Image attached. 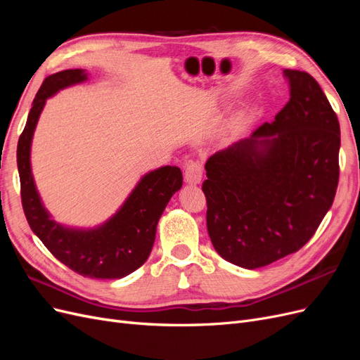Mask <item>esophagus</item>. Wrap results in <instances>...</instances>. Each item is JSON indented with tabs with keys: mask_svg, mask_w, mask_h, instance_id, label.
Returning <instances> with one entry per match:
<instances>
[{
	"mask_svg": "<svg viewBox=\"0 0 360 360\" xmlns=\"http://www.w3.org/2000/svg\"><path fill=\"white\" fill-rule=\"evenodd\" d=\"M202 179V163L200 160H189L184 165V180L189 184H198Z\"/></svg>",
	"mask_w": 360,
	"mask_h": 360,
	"instance_id": "esophagus-1",
	"label": "esophagus"
}]
</instances>
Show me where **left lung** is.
Instances as JSON below:
<instances>
[{
    "mask_svg": "<svg viewBox=\"0 0 360 360\" xmlns=\"http://www.w3.org/2000/svg\"><path fill=\"white\" fill-rule=\"evenodd\" d=\"M290 101L274 123L205 163L207 231L224 259L263 267L308 243L340 180V122L321 86L285 70Z\"/></svg>",
    "mask_w": 360,
    "mask_h": 360,
    "instance_id": "8db88e82",
    "label": "left lung"
}]
</instances>
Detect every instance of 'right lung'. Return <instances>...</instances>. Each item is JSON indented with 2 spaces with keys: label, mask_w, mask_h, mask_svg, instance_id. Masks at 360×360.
<instances>
[{
  "label": "right lung",
  "mask_w": 360,
  "mask_h": 360,
  "mask_svg": "<svg viewBox=\"0 0 360 360\" xmlns=\"http://www.w3.org/2000/svg\"><path fill=\"white\" fill-rule=\"evenodd\" d=\"M86 79L81 69L53 73L43 81L18 141L20 201L28 225L49 252L76 274L96 279H120L143 266L155 243L158 221L181 188V171L162 167L138 183L120 212L103 226L90 231L68 230L43 209L30 167V147L39 115L53 93Z\"/></svg>",
  "instance_id": "1"
}]
</instances>
